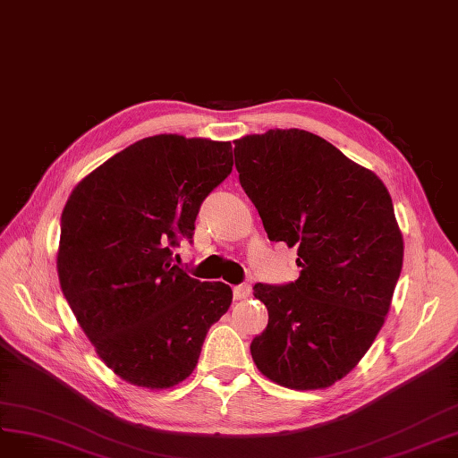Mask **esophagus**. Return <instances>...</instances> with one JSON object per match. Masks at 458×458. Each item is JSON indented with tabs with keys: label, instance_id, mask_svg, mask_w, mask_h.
<instances>
[{
	"label": "esophagus",
	"instance_id": "1",
	"mask_svg": "<svg viewBox=\"0 0 458 458\" xmlns=\"http://www.w3.org/2000/svg\"><path fill=\"white\" fill-rule=\"evenodd\" d=\"M249 294H250V285H247V284H240L233 287V299L243 301L249 297Z\"/></svg>",
	"mask_w": 458,
	"mask_h": 458
}]
</instances>
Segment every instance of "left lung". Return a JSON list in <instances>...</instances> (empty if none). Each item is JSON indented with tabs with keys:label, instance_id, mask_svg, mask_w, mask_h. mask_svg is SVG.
<instances>
[{
	"label": "left lung",
	"instance_id": "obj_1",
	"mask_svg": "<svg viewBox=\"0 0 458 458\" xmlns=\"http://www.w3.org/2000/svg\"><path fill=\"white\" fill-rule=\"evenodd\" d=\"M235 169L270 242L297 247V282L257 284L268 326L250 343L276 385L318 390L360 363L385 326L403 235L378 176L302 129L233 140Z\"/></svg>",
	"mask_w": 458,
	"mask_h": 458
}]
</instances>
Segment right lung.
<instances>
[{"mask_svg":"<svg viewBox=\"0 0 458 458\" xmlns=\"http://www.w3.org/2000/svg\"><path fill=\"white\" fill-rule=\"evenodd\" d=\"M232 165L230 142L156 135L87 174L64 205L61 289L98 358L129 385H179L228 312L232 289L190 277L173 247L191 240L201 201Z\"/></svg>","mask_w":458,"mask_h":458,"instance_id":"add662e5","label":"right lung"}]
</instances>
